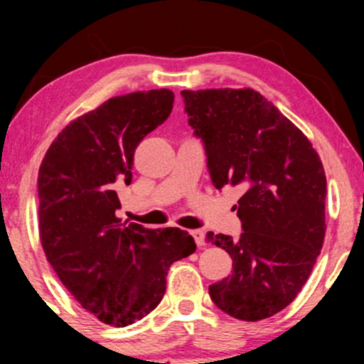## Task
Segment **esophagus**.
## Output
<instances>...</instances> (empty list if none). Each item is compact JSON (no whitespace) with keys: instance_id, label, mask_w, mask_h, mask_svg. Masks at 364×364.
<instances>
[{"instance_id":"34e87169","label":"esophagus","mask_w":364,"mask_h":364,"mask_svg":"<svg viewBox=\"0 0 364 364\" xmlns=\"http://www.w3.org/2000/svg\"><path fill=\"white\" fill-rule=\"evenodd\" d=\"M191 236L195 237V243L198 248L205 246V235H203L202 229H195V231H191Z\"/></svg>"}]
</instances>
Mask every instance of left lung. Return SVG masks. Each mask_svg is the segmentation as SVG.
Returning a JSON list of instances; mask_svg holds the SVG:
<instances>
[{"label": "left lung", "instance_id": "left-lung-1", "mask_svg": "<svg viewBox=\"0 0 364 364\" xmlns=\"http://www.w3.org/2000/svg\"><path fill=\"white\" fill-rule=\"evenodd\" d=\"M188 123L205 145L217 190L240 186L237 240L208 232L232 272L208 286L237 320L258 321L294 301L325 237L327 178L304 133L253 89L183 90Z\"/></svg>", "mask_w": 364, "mask_h": 364}]
</instances>
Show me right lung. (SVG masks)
Instances as JSON below:
<instances>
[{
	"mask_svg": "<svg viewBox=\"0 0 364 364\" xmlns=\"http://www.w3.org/2000/svg\"><path fill=\"white\" fill-rule=\"evenodd\" d=\"M168 89L102 102L61 129L39 168V235L63 286L95 318L127 327L166 292L174 262L196 250L178 228L147 229L116 215V188L129 185L135 149L171 114Z\"/></svg>",
	"mask_w": 364,
	"mask_h": 364,
	"instance_id": "add662e5",
	"label": "right lung"
}]
</instances>
